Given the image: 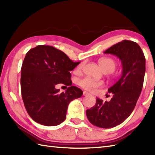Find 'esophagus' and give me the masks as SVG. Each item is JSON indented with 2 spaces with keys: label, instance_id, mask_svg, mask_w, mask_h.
Instances as JSON below:
<instances>
[{
  "label": "esophagus",
  "instance_id": "34e87169",
  "mask_svg": "<svg viewBox=\"0 0 155 155\" xmlns=\"http://www.w3.org/2000/svg\"><path fill=\"white\" fill-rule=\"evenodd\" d=\"M90 93H88V92L87 91H83V95L84 96H88V95H89Z\"/></svg>",
  "mask_w": 155,
  "mask_h": 155
}]
</instances>
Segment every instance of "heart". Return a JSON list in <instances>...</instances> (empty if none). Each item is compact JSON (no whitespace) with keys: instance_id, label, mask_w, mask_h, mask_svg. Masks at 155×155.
Masks as SVG:
<instances>
[{"instance_id":"obj_1","label":"heart","mask_w":155,"mask_h":155,"mask_svg":"<svg viewBox=\"0 0 155 155\" xmlns=\"http://www.w3.org/2000/svg\"><path fill=\"white\" fill-rule=\"evenodd\" d=\"M98 64H99L103 72H108V73L113 72L117 67V62L113 58H103L98 61ZM83 64H81L75 68L74 71L78 72L81 71L83 68ZM78 84L81 87L88 91H94L98 87H101L102 83L101 82L94 81L89 78H84L83 79L78 81Z\"/></svg>"}]
</instances>
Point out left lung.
Instances as JSON below:
<instances>
[{
	"label": "left lung",
	"instance_id": "left-lung-1",
	"mask_svg": "<svg viewBox=\"0 0 155 155\" xmlns=\"http://www.w3.org/2000/svg\"><path fill=\"white\" fill-rule=\"evenodd\" d=\"M117 56L121 61L122 75L108 89L113 96L110 101L97 98L94 107L87 110L90 123L109 128L121 124L130 116L142 91L145 74V57L137 42L124 40L104 52Z\"/></svg>",
	"mask_w": 155,
	"mask_h": 155
}]
</instances>
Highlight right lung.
<instances>
[{
  "label": "right lung",
  "instance_id": "1",
  "mask_svg": "<svg viewBox=\"0 0 155 155\" xmlns=\"http://www.w3.org/2000/svg\"><path fill=\"white\" fill-rule=\"evenodd\" d=\"M80 62H72L51 46L38 45L27 52L21 67V94L26 110L35 122L57 126L65 120L70 102L83 95L71 81L70 71ZM59 83L71 87L61 93L55 88Z\"/></svg>",
  "mask_w": 155,
  "mask_h": 155
}]
</instances>
